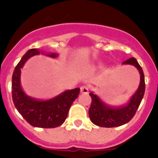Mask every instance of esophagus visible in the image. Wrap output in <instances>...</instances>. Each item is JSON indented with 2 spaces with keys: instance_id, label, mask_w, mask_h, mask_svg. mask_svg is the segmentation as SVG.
<instances>
[{
  "instance_id": "34e87169",
  "label": "esophagus",
  "mask_w": 158,
  "mask_h": 158,
  "mask_svg": "<svg viewBox=\"0 0 158 158\" xmlns=\"http://www.w3.org/2000/svg\"><path fill=\"white\" fill-rule=\"evenodd\" d=\"M81 89V93L82 94H88L89 93V87L87 85H82Z\"/></svg>"
}]
</instances>
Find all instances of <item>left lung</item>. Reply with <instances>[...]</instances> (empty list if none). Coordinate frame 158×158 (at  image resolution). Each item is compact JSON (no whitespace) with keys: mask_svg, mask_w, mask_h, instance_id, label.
<instances>
[{"mask_svg":"<svg viewBox=\"0 0 158 158\" xmlns=\"http://www.w3.org/2000/svg\"><path fill=\"white\" fill-rule=\"evenodd\" d=\"M123 64L135 65L139 69L141 75V81L139 89L126 106L119 107H112L106 105L96 95L93 93H89L92 98L91 106L89 110V118L96 126L102 127H115L122 126L129 122L135 116L140 105L146 88L143 70L135 58H129L123 62Z\"/></svg>","mask_w":158,"mask_h":158,"instance_id":"left-lung-1","label":"left lung"}]
</instances>
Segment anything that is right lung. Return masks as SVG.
Segmentation results:
<instances>
[{
	"instance_id": "right-lung-1",
	"label": "right lung",
	"mask_w": 158,
	"mask_h": 158,
	"mask_svg": "<svg viewBox=\"0 0 158 158\" xmlns=\"http://www.w3.org/2000/svg\"><path fill=\"white\" fill-rule=\"evenodd\" d=\"M40 54L37 49H31L22 57L14 69L12 80V96L14 105L31 126L41 128H54L65 122L73 102L77 98L80 89L67 90L54 99L48 100H37L32 99L23 93L20 86V72L29 58ZM54 58L56 54H49Z\"/></svg>"
}]
</instances>
